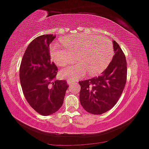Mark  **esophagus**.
<instances>
[{
	"mask_svg": "<svg viewBox=\"0 0 149 149\" xmlns=\"http://www.w3.org/2000/svg\"><path fill=\"white\" fill-rule=\"evenodd\" d=\"M76 82L75 81H72L71 79H68V84H69V85H71L72 84H73V83Z\"/></svg>",
	"mask_w": 149,
	"mask_h": 149,
	"instance_id": "esophagus-1",
	"label": "esophagus"
}]
</instances>
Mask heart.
<instances>
[{
	"instance_id": "obj_1",
	"label": "heart",
	"mask_w": 149,
	"mask_h": 149,
	"mask_svg": "<svg viewBox=\"0 0 149 149\" xmlns=\"http://www.w3.org/2000/svg\"><path fill=\"white\" fill-rule=\"evenodd\" d=\"M61 42L65 47L55 43L50 48L53 61L60 67H65L74 61L77 63L63 69L62 77L75 80L88 71L94 75L103 71L113 56V45L106 37L94 35L73 34L62 38Z\"/></svg>"
}]
</instances>
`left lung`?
<instances>
[{"mask_svg": "<svg viewBox=\"0 0 149 149\" xmlns=\"http://www.w3.org/2000/svg\"><path fill=\"white\" fill-rule=\"evenodd\" d=\"M114 55L100 76L79 81V101L87 112L102 114L113 108L119 100L126 82V57L116 41L113 40Z\"/></svg>", "mask_w": 149, "mask_h": 149, "instance_id": "8db88e82", "label": "left lung"}]
</instances>
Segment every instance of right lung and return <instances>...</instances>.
<instances>
[{
    "mask_svg": "<svg viewBox=\"0 0 149 149\" xmlns=\"http://www.w3.org/2000/svg\"><path fill=\"white\" fill-rule=\"evenodd\" d=\"M55 36L36 38L27 47L20 67V80L25 98L40 114L48 116L58 111L63 104L69 86L66 80L51 81L57 73L50 60L49 46Z\"/></svg>",
    "mask_w": 149,
    "mask_h": 149,
    "instance_id": "right-lung-1",
    "label": "right lung"
}]
</instances>
